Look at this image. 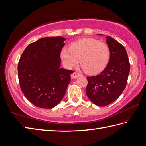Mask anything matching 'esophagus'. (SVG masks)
<instances>
[{
    "mask_svg": "<svg viewBox=\"0 0 146 146\" xmlns=\"http://www.w3.org/2000/svg\"><path fill=\"white\" fill-rule=\"evenodd\" d=\"M80 76V74L79 73H77V72H74L73 74H71V77L72 78V79H75L76 78H77L78 77H79Z\"/></svg>",
    "mask_w": 146,
    "mask_h": 146,
    "instance_id": "34e87169",
    "label": "esophagus"
}]
</instances>
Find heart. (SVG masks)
Instances as JSON below:
<instances>
[{
	"instance_id": "1",
	"label": "heart",
	"mask_w": 146,
	"mask_h": 146,
	"mask_svg": "<svg viewBox=\"0 0 146 146\" xmlns=\"http://www.w3.org/2000/svg\"><path fill=\"white\" fill-rule=\"evenodd\" d=\"M61 58L65 67L71 69L80 61L88 74L102 72L110 59V49L105 43L94 38H84L72 42L70 48H64Z\"/></svg>"
}]
</instances>
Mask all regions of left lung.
<instances>
[{"label": "left lung", "mask_w": 146, "mask_h": 146, "mask_svg": "<svg viewBox=\"0 0 146 146\" xmlns=\"http://www.w3.org/2000/svg\"><path fill=\"white\" fill-rule=\"evenodd\" d=\"M106 39L110 51L108 64L98 75L87 77V97L100 106L108 105L119 97L126 86L130 70L124 46L111 37L106 36Z\"/></svg>", "instance_id": "obj_1"}]
</instances>
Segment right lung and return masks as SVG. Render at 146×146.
I'll list each match as a JSON object with an SVG mask.
<instances>
[{"mask_svg": "<svg viewBox=\"0 0 146 146\" xmlns=\"http://www.w3.org/2000/svg\"><path fill=\"white\" fill-rule=\"evenodd\" d=\"M66 39L46 37L30 44L18 65L20 88L34 105L52 108L61 102L74 71L60 67V54Z\"/></svg>", "mask_w": 146, "mask_h": 146, "instance_id": "add662e5", "label": "right lung"}]
</instances>
